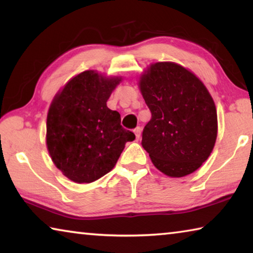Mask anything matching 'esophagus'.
Segmentation results:
<instances>
[{"label":"esophagus","instance_id":"obj_1","mask_svg":"<svg viewBox=\"0 0 253 253\" xmlns=\"http://www.w3.org/2000/svg\"><path fill=\"white\" fill-rule=\"evenodd\" d=\"M134 132H135V135H136V138L138 139L139 137H140V135H142V128H140V127H136Z\"/></svg>","mask_w":253,"mask_h":253}]
</instances>
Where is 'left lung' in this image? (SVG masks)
Returning <instances> with one entry per match:
<instances>
[{
  "label": "left lung",
  "mask_w": 253,
  "mask_h": 253,
  "mask_svg": "<svg viewBox=\"0 0 253 253\" xmlns=\"http://www.w3.org/2000/svg\"><path fill=\"white\" fill-rule=\"evenodd\" d=\"M152 113L142 145L157 169L170 177L195 172L212 153L216 109L198 77L174 62H156L139 80Z\"/></svg>",
  "instance_id": "obj_1"
}]
</instances>
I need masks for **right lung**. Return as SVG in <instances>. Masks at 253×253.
<instances>
[{
	"label": "right lung",
	"instance_id": "1",
	"mask_svg": "<svg viewBox=\"0 0 253 253\" xmlns=\"http://www.w3.org/2000/svg\"><path fill=\"white\" fill-rule=\"evenodd\" d=\"M119 77L87 70L69 80L51 102L46 147L54 165L76 183H91L116 165L134 132L123 128L118 111L107 100Z\"/></svg>",
	"mask_w": 253,
	"mask_h": 253
}]
</instances>
